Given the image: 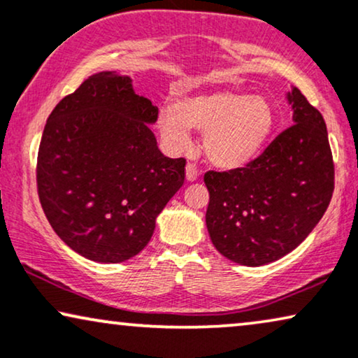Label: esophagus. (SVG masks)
<instances>
[{"label": "esophagus", "instance_id": "esophagus-1", "mask_svg": "<svg viewBox=\"0 0 358 358\" xmlns=\"http://www.w3.org/2000/svg\"><path fill=\"white\" fill-rule=\"evenodd\" d=\"M199 176V171L196 166H194L193 164H188L187 165V180L188 182H194V180H198Z\"/></svg>", "mask_w": 358, "mask_h": 358}]
</instances>
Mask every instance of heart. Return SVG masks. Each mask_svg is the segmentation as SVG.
Returning <instances> with one entry per match:
<instances>
[{
	"label": "heart",
	"mask_w": 358,
	"mask_h": 358,
	"mask_svg": "<svg viewBox=\"0 0 358 358\" xmlns=\"http://www.w3.org/2000/svg\"><path fill=\"white\" fill-rule=\"evenodd\" d=\"M275 111L262 96L241 92H208L176 99L162 109L157 127L173 152L192 144L189 131L203 132L209 164L224 171L242 170L257 160L275 129Z\"/></svg>",
	"instance_id": "1"
}]
</instances>
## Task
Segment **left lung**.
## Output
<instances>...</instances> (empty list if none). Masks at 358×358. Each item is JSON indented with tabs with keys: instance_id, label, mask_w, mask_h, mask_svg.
I'll use <instances>...</instances> for the list:
<instances>
[{
	"instance_id": "obj_1",
	"label": "left lung",
	"mask_w": 358,
	"mask_h": 358,
	"mask_svg": "<svg viewBox=\"0 0 358 358\" xmlns=\"http://www.w3.org/2000/svg\"><path fill=\"white\" fill-rule=\"evenodd\" d=\"M293 126L249 166L208 171L206 226L219 254L260 266L296 249L334 192V162L322 114L298 88L288 93Z\"/></svg>"
}]
</instances>
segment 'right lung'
Returning <instances> with one entry per match:
<instances>
[{"label": "right lung", "mask_w": 358, "mask_h": 358, "mask_svg": "<svg viewBox=\"0 0 358 358\" xmlns=\"http://www.w3.org/2000/svg\"><path fill=\"white\" fill-rule=\"evenodd\" d=\"M159 109L132 80L99 71L50 113L37 155V193L55 234L76 254L119 264L149 244L155 219L185 182L149 124Z\"/></svg>", "instance_id": "1"}]
</instances>
